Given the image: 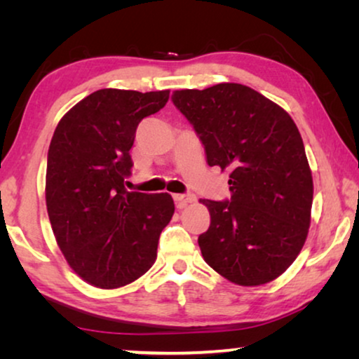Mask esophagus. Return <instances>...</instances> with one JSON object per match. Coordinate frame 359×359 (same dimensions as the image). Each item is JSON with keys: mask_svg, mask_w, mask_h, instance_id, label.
<instances>
[{"mask_svg": "<svg viewBox=\"0 0 359 359\" xmlns=\"http://www.w3.org/2000/svg\"><path fill=\"white\" fill-rule=\"evenodd\" d=\"M173 199H175V203H176V208L183 209L188 204L193 203L194 196L193 194H173Z\"/></svg>", "mask_w": 359, "mask_h": 359, "instance_id": "34e87169", "label": "esophagus"}]
</instances>
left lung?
Returning a JSON list of instances; mask_svg holds the SVG:
<instances>
[{"label": "left lung", "instance_id": "8db88e82", "mask_svg": "<svg viewBox=\"0 0 359 359\" xmlns=\"http://www.w3.org/2000/svg\"><path fill=\"white\" fill-rule=\"evenodd\" d=\"M203 142L209 166L229 170L230 199H201L210 225L198 238L205 263L240 286L286 271L306 243L312 173L291 116L238 83L171 96Z\"/></svg>", "mask_w": 359, "mask_h": 359}]
</instances>
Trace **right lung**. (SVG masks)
<instances>
[{
    "mask_svg": "<svg viewBox=\"0 0 359 359\" xmlns=\"http://www.w3.org/2000/svg\"><path fill=\"white\" fill-rule=\"evenodd\" d=\"M170 91L104 88L58 122L47 155L46 203L53 235L78 276L102 289L126 286L151 268L173 217L168 193H129L137 126Z\"/></svg>",
    "mask_w": 359,
    "mask_h": 359,
    "instance_id": "1",
    "label": "right lung"
}]
</instances>
